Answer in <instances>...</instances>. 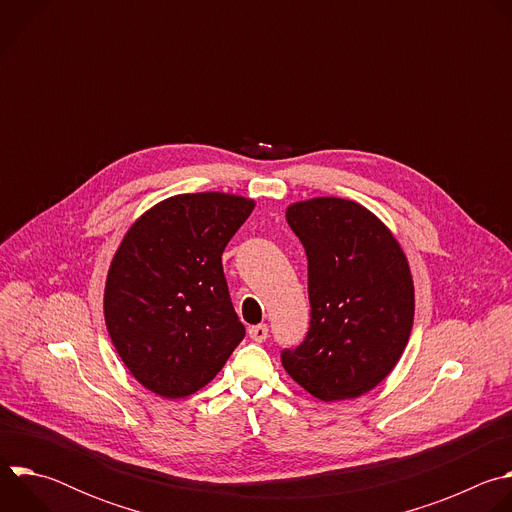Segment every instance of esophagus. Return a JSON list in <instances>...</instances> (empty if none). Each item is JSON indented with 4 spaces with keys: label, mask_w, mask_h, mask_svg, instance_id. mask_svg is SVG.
Instances as JSON below:
<instances>
[{
    "label": "esophagus",
    "mask_w": 512,
    "mask_h": 512,
    "mask_svg": "<svg viewBox=\"0 0 512 512\" xmlns=\"http://www.w3.org/2000/svg\"><path fill=\"white\" fill-rule=\"evenodd\" d=\"M267 334H269L267 324H257V326H251V328H249V336H251V340H255V342H265V340H267Z\"/></svg>",
    "instance_id": "1"
}]
</instances>
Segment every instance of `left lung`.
Listing matches in <instances>:
<instances>
[{
    "instance_id": "obj_1",
    "label": "left lung",
    "mask_w": 512,
    "mask_h": 512,
    "mask_svg": "<svg viewBox=\"0 0 512 512\" xmlns=\"http://www.w3.org/2000/svg\"><path fill=\"white\" fill-rule=\"evenodd\" d=\"M285 221L308 255L312 320L281 364L320 401L356 399L389 377L409 342L415 287L407 255L354 200H300L285 208Z\"/></svg>"
}]
</instances>
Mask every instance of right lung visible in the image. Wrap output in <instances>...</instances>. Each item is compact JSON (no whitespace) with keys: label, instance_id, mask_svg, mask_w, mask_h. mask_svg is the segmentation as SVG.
<instances>
[{"label":"right lung","instance_id":"add662e5","mask_svg":"<svg viewBox=\"0 0 512 512\" xmlns=\"http://www.w3.org/2000/svg\"><path fill=\"white\" fill-rule=\"evenodd\" d=\"M253 208L229 192L176 194L123 235L103 312L119 358L148 391L166 399L200 391L243 340L221 255Z\"/></svg>","mask_w":512,"mask_h":512}]
</instances>
